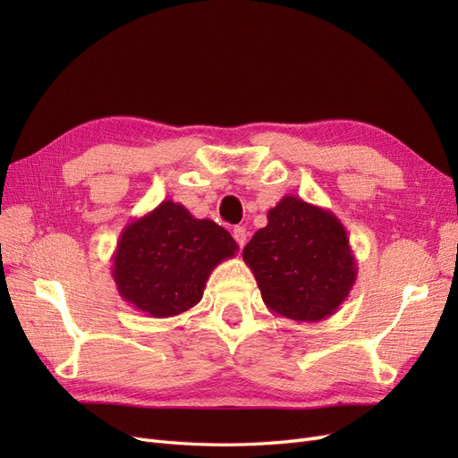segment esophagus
Wrapping results in <instances>:
<instances>
[{
  "label": "esophagus",
  "mask_w": 458,
  "mask_h": 458,
  "mask_svg": "<svg viewBox=\"0 0 458 458\" xmlns=\"http://www.w3.org/2000/svg\"><path fill=\"white\" fill-rule=\"evenodd\" d=\"M233 237H234V241H237V244L242 248L246 244V239H248V231L242 225H237L233 229Z\"/></svg>",
  "instance_id": "esophagus-1"
}]
</instances>
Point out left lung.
Listing matches in <instances>:
<instances>
[{"mask_svg":"<svg viewBox=\"0 0 458 458\" xmlns=\"http://www.w3.org/2000/svg\"><path fill=\"white\" fill-rule=\"evenodd\" d=\"M242 258L271 313L298 323L335 315L350 296L357 263L348 231L321 206L286 195L267 212Z\"/></svg>","mask_w":458,"mask_h":458,"instance_id":"1","label":"left lung"}]
</instances>
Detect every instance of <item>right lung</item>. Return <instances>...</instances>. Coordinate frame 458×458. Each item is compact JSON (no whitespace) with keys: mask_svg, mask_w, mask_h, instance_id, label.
Here are the masks:
<instances>
[{"mask_svg":"<svg viewBox=\"0 0 458 458\" xmlns=\"http://www.w3.org/2000/svg\"><path fill=\"white\" fill-rule=\"evenodd\" d=\"M239 244L212 219L183 204L160 202L123 227L113 254L118 294L148 317H175L202 300L208 276Z\"/></svg>","mask_w":458,"mask_h":458,"instance_id":"1","label":"right lung"}]
</instances>
